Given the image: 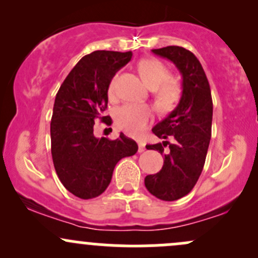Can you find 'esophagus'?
<instances>
[{
    "instance_id": "34e87169",
    "label": "esophagus",
    "mask_w": 258,
    "mask_h": 258,
    "mask_svg": "<svg viewBox=\"0 0 258 258\" xmlns=\"http://www.w3.org/2000/svg\"><path fill=\"white\" fill-rule=\"evenodd\" d=\"M138 145H139V149H138V151H139V152L145 151V144H144L143 141H139V143H138Z\"/></svg>"
}]
</instances>
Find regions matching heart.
<instances>
[{
    "mask_svg": "<svg viewBox=\"0 0 258 258\" xmlns=\"http://www.w3.org/2000/svg\"><path fill=\"white\" fill-rule=\"evenodd\" d=\"M138 70L149 87L154 90L155 98L159 106L170 107L178 101L181 96V86L172 76H168V70L160 60L144 59L138 63ZM117 84V76L109 82L108 91L113 93ZM151 109L139 104H125L118 108L115 112V121L118 126L130 135H139L151 120Z\"/></svg>",
    "mask_w": 258,
    "mask_h": 258,
    "instance_id": "heart-1",
    "label": "heart"
}]
</instances>
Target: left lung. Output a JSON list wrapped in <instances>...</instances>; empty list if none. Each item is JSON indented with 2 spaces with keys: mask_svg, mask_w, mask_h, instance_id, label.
<instances>
[{
  "mask_svg": "<svg viewBox=\"0 0 258 258\" xmlns=\"http://www.w3.org/2000/svg\"><path fill=\"white\" fill-rule=\"evenodd\" d=\"M152 52L171 60L183 79L178 106L152 128V133L165 141L146 145L148 150H157L165 160L160 172L145 177V187L156 198L172 202L187 196L203 171L212 137V93L206 73L193 52L174 45L152 49Z\"/></svg>",
  "mask_w": 258,
  "mask_h": 258,
  "instance_id": "left-lung-1",
  "label": "left lung"
}]
</instances>
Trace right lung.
Wrapping results in <instances>:
<instances>
[{"label": "right lung", "mask_w": 258, "mask_h": 258, "mask_svg": "<svg viewBox=\"0 0 258 258\" xmlns=\"http://www.w3.org/2000/svg\"><path fill=\"white\" fill-rule=\"evenodd\" d=\"M132 51L97 50L85 55L63 80L55 97L50 121L51 156L63 187L81 199L101 196L110 183L119 160L137 154L134 140L97 139L95 119L106 124L108 87L115 73L132 59Z\"/></svg>", "instance_id": "obj_1"}]
</instances>
